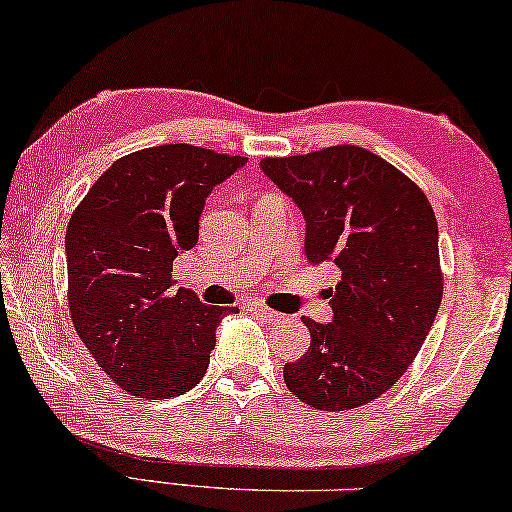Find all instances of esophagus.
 Masks as SVG:
<instances>
[{"label":"esophagus","mask_w":512,"mask_h":512,"mask_svg":"<svg viewBox=\"0 0 512 512\" xmlns=\"http://www.w3.org/2000/svg\"><path fill=\"white\" fill-rule=\"evenodd\" d=\"M247 311L256 313V316H261V318L270 320V322H279V320H283V316H281L279 311H272L270 306H265L263 302H249V304H247Z\"/></svg>","instance_id":"34e87169"}]
</instances>
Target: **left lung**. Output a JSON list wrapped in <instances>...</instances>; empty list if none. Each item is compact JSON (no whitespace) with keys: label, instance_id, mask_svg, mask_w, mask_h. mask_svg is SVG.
Returning <instances> with one entry per match:
<instances>
[{"label":"left lung","instance_id":"obj_1","mask_svg":"<svg viewBox=\"0 0 512 512\" xmlns=\"http://www.w3.org/2000/svg\"><path fill=\"white\" fill-rule=\"evenodd\" d=\"M261 169L306 219V258L334 263V320L304 318L311 345L283 366L302 403L355 410L391 389L419 355L442 304L439 231L428 196L361 146L265 157Z\"/></svg>","mask_w":512,"mask_h":512}]
</instances>
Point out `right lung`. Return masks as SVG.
Listing matches in <instances>:
<instances>
[{
  "label": "right lung",
  "mask_w": 512,
  "mask_h": 512,
  "mask_svg": "<svg viewBox=\"0 0 512 512\" xmlns=\"http://www.w3.org/2000/svg\"><path fill=\"white\" fill-rule=\"evenodd\" d=\"M242 155L162 144L116 160L66 231L68 306L91 357L137 398H174L206 375L215 329L238 306L171 290L178 254L199 242V217Z\"/></svg>",
  "instance_id": "right-lung-1"
}]
</instances>
